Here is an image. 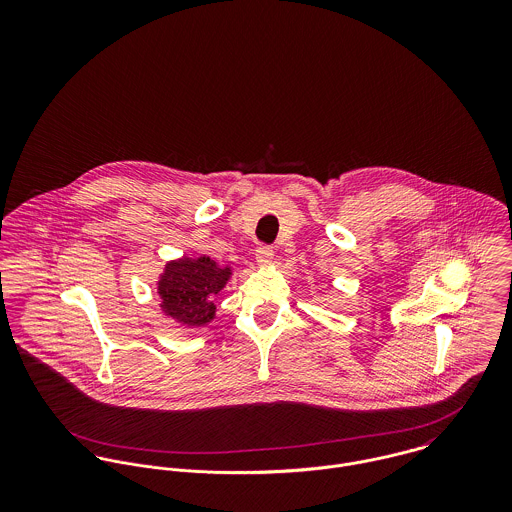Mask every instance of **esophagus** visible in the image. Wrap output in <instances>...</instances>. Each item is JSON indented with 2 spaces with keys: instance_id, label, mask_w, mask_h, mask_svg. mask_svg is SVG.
I'll use <instances>...</instances> for the list:
<instances>
[{
  "instance_id": "1",
  "label": "esophagus",
  "mask_w": 512,
  "mask_h": 512,
  "mask_svg": "<svg viewBox=\"0 0 512 512\" xmlns=\"http://www.w3.org/2000/svg\"><path fill=\"white\" fill-rule=\"evenodd\" d=\"M274 260V250L270 246H260L256 250V262L258 266H270Z\"/></svg>"
}]
</instances>
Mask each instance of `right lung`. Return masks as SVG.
<instances>
[{"mask_svg":"<svg viewBox=\"0 0 512 512\" xmlns=\"http://www.w3.org/2000/svg\"><path fill=\"white\" fill-rule=\"evenodd\" d=\"M232 276L230 266H220L209 256L171 260L157 280L159 307L185 327H205L215 319L217 293Z\"/></svg>","mask_w":512,"mask_h":512,"instance_id":"right-lung-1","label":"right lung"}]
</instances>
